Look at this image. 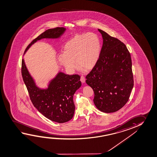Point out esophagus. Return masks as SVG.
Instances as JSON below:
<instances>
[{"label":"esophagus","mask_w":157,"mask_h":157,"mask_svg":"<svg viewBox=\"0 0 157 157\" xmlns=\"http://www.w3.org/2000/svg\"><path fill=\"white\" fill-rule=\"evenodd\" d=\"M80 81L82 82V83H85V81H86V80H85V78L83 76H81V79H80Z\"/></svg>","instance_id":"34e87169"}]
</instances>
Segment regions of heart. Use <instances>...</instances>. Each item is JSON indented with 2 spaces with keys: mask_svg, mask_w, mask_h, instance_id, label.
<instances>
[{
  "mask_svg": "<svg viewBox=\"0 0 157 157\" xmlns=\"http://www.w3.org/2000/svg\"><path fill=\"white\" fill-rule=\"evenodd\" d=\"M101 52V42L96 34L89 33L75 35L65 44L63 55L58 56L60 63L69 72L79 69L90 71L97 64Z\"/></svg>",
  "mask_w": 157,
  "mask_h": 157,
  "instance_id": "obj_1",
  "label": "heart"
}]
</instances>
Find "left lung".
<instances>
[{"instance_id": "1", "label": "left lung", "mask_w": 157, "mask_h": 157, "mask_svg": "<svg viewBox=\"0 0 157 157\" xmlns=\"http://www.w3.org/2000/svg\"><path fill=\"white\" fill-rule=\"evenodd\" d=\"M98 30L103 44L97 63L86 76V82L94 91L93 101L98 109L116 112L128 102L134 86L132 59L124 44Z\"/></svg>"}]
</instances>
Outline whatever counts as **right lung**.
Here are the masks:
<instances>
[{
    "mask_svg": "<svg viewBox=\"0 0 157 157\" xmlns=\"http://www.w3.org/2000/svg\"><path fill=\"white\" fill-rule=\"evenodd\" d=\"M66 29L57 27L42 33L26 48L24 55L30 46L42 39H58L64 34ZM21 72L23 80L34 107L48 119L63 123L71 120L75 112L73 96L81 86L78 75H69L59 72L51 80L46 89L37 87L30 75L25 63L22 60Z\"/></svg>",
    "mask_w": 157,
    "mask_h": 157,
    "instance_id": "1",
    "label": "right lung"
}]
</instances>
